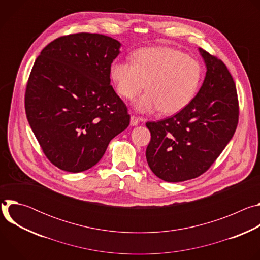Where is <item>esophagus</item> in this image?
I'll return each instance as SVG.
<instances>
[{
    "label": "esophagus",
    "mask_w": 260,
    "mask_h": 260,
    "mask_svg": "<svg viewBox=\"0 0 260 260\" xmlns=\"http://www.w3.org/2000/svg\"><path fill=\"white\" fill-rule=\"evenodd\" d=\"M140 121H141V119L138 118L137 116H135V115H132V116H131V125L137 126V125L140 123Z\"/></svg>",
    "instance_id": "obj_1"
}]
</instances>
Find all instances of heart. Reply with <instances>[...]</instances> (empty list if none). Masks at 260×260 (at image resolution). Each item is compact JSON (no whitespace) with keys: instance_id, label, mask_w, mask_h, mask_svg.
<instances>
[{"instance_id":"heart-1","label":"heart","mask_w":260,"mask_h":260,"mask_svg":"<svg viewBox=\"0 0 260 260\" xmlns=\"http://www.w3.org/2000/svg\"><path fill=\"white\" fill-rule=\"evenodd\" d=\"M110 77L117 92L126 100L135 99L146 83L147 91L135 103L139 113L160 110L172 115L186 108L196 96L202 68L196 59L175 48L146 47L133 54V62L112 61Z\"/></svg>"}]
</instances>
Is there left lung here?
Instances as JSON below:
<instances>
[{
    "label": "left lung",
    "mask_w": 260,
    "mask_h": 260,
    "mask_svg": "<svg viewBox=\"0 0 260 260\" xmlns=\"http://www.w3.org/2000/svg\"><path fill=\"white\" fill-rule=\"evenodd\" d=\"M207 72L197 95L180 112L147 122L151 140L146 149L151 171L167 182L204 174L232 140L239 120L235 81L222 60L202 48Z\"/></svg>",
    "instance_id": "left-lung-1"
}]
</instances>
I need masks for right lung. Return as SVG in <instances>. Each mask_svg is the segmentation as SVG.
I'll list each match as a JSON object with an SVG mask.
<instances>
[{
	"mask_svg": "<svg viewBox=\"0 0 260 260\" xmlns=\"http://www.w3.org/2000/svg\"><path fill=\"white\" fill-rule=\"evenodd\" d=\"M120 46L105 35H68L34 63L24 98L27 121L44 154L62 171L96 165L129 124L125 104L110 85V64Z\"/></svg>",
	"mask_w": 260,
	"mask_h": 260,
	"instance_id": "right-lung-1",
	"label": "right lung"
}]
</instances>
